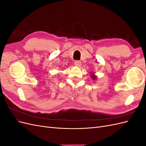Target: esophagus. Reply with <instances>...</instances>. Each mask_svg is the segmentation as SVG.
<instances>
[{"instance_id":"obj_1","label":"esophagus","mask_w":146,"mask_h":146,"mask_svg":"<svg viewBox=\"0 0 146 146\" xmlns=\"http://www.w3.org/2000/svg\"><path fill=\"white\" fill-rule=\"evenodd\" d=\"M75 66H77V67H80L82 66V63L80 61H75Z\"/></svg>"}]
</instances>
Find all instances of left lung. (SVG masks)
<instances>
[{"mask_svg": "<svg viewBox=\"0 0 146 146\" xmlns=\"http://www.w3.org/2000/svg\"><path fill=\"white\" fill-rule=\"evenodd\" d=\"M95 73H92H92H91V78L92 79V80H96L97 79V76H96V75L94 74Z\"/></svg>", "mask_w": 146, "mask_h": 146, "instance_id": "1", "label": "left lung"}]
</instances>
